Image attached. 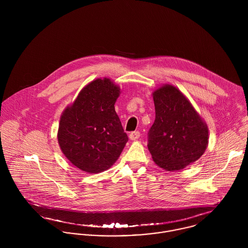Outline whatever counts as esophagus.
Segmentation results:
<instances>
[{
  "mask_svg": "<svg viewBox=\"0 0 248 248\" xmlns=\"http://www.w3.org/2000/svg\"><path fill=\"white\" fill-rule=\"evenodd\" d=\"M129 138H130L131 140H137L140 138V132H133V133L130 134Z\"/></svg>",
  "mask_w": 248,
  "mask_h": 248,
  "instance_id": "1",
  "label": "esophagus"
}]
</instances>
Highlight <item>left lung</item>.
<instances>
[{"mask_svg":"<svg viewBox=\"0 0 248 248\" xmlns=\"http://www.w3.org/2000/svg\"><path fill=\"white\" fill-rule=\"evenodd\" d=\"M155 119L148 133L155 163L174 172L197 161L208 146L206 122L175 86L164 84L153 93Z\"/></svg>","mask_w":248,"mask_h":248,"instance_id":"8db88e82","label":"left lung"}]
</instances>
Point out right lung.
Segmentation results:
<instances>
[{
	"mask_svg": "<svg viewBox=\"0 0 248 248\" xmlns=\"http://www.w3.org/2000/svg\"><path fill=\"white\" fill-rule=\"evenodd\" d=\"M119 94L120 88L109 78H97L81 90L60 117L57 140L61 151L86 173L110 168L128 141L114 108Z\"/></svg>",
	"mask_w": 248,
	"mask_h": 248,
	"instance_id": "obj_1",
	"label": "right lung"
}]
</instances>
